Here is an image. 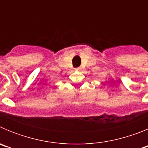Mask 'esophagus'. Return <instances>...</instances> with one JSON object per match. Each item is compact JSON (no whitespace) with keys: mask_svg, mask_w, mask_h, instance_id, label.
Returning a JSON list of instances; mask_svg holds the SVG:
<instances>
[{"mask_svg":"<svg viewBox=\"0 0 148 148\" xmlns=\"http://www.w3.org/2000/svg\"><path fill=\"white\" fill-rule=\"evenodd\" d=\"M81 70H82V67H77V68H75V70H77V71H80Z\"/></svg>","mask_w":148,"mask_h":148,"instance_id":"1","label":"esophagus"}]
</instances>
